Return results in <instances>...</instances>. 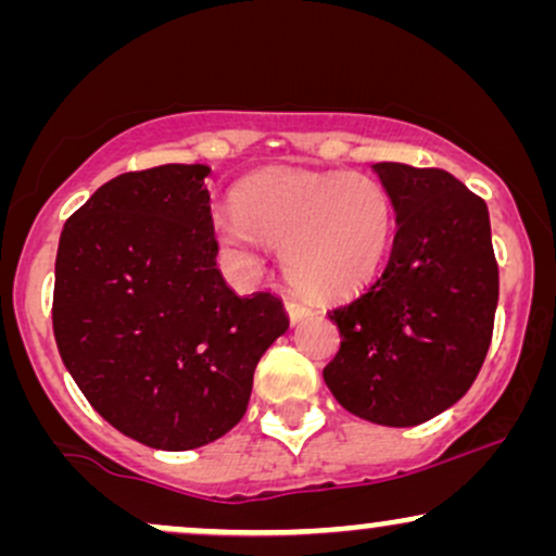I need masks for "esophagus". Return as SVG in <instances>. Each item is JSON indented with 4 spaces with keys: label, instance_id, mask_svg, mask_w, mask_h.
Segmentation results:
<instances>
[{
    "label": "esophagus",
    "instance_id": "esophagus-1",
    "mask_svg": "<svg viewBox=\"0 0 556 556\" xmlns=\"http://www.w3.org/2000/svg\"><path fill=\"white\" fill-rule=\"evenodd\" d=\"M285 308H287V314H290L292 324L300 321V318H305L311 314V311H314V308H311V303H305V300H292V298L287 300Z\"/></svg>",
    "mask_w": 556,
    "mask_h": 556
}]
</instances>
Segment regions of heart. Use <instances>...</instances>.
<instances>
[{
    "label": "heart",
    "instance_id": "heart-1",
    "mask_svg": "<svg viewBox=\"0 0 556 556\" xmlns=\"http://www.w3.org/2000/svg\"><path fill=\"white\" fill-rule=\"evenodd\" d=\"M235 206L216 219L222 245L242 264H256L261 242L277 248L287 279L308 295L361 290L392 248L394 201L363 172H261L240 185Z\"/></svg>",
    "mask_w": 556,
    "mask_h": 556
}]
</instances>
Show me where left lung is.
Wrapping results in <instances>:
<instances>
[{"label":"left lung","instance_id":"left-lung-1","mask_svg":"<svg viewBox=\"0 0 556 556\" xmlns=\"http://www.w3.org/2000/svg\"><path fill=\"white\" fill-rule=\"evenodd\" d=\"M394 201L384 271L329 311L340 350L324 381L344 410L379 426H418L468 392L486 361L500 300L483 198L444 169L374 164Z\"/></svg>","mask_w":556,"mask_h":556}]
</instances>
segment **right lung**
<instances>
[{
    "label": "right lung",
    "instance_id": "add662e5",
    "mask_svg": "<svg viewBox=\"0 0 556 556\" xmlns=\"http://www.w3.org/2000/svg\"><path fill=\"white\" fill-rule=\"evenodd\" d=\"M206 164L125 172L65 222L52 324L93 410L154 450H195L238 426L266 348L290 318L216 269Z\"/></svg>",
    "mask_w": 556,
    "mask_h": 556
}]
</instances>
